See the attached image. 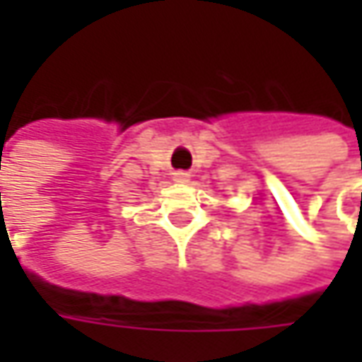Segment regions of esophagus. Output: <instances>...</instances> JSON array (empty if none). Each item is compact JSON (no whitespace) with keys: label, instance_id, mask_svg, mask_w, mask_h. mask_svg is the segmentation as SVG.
<instances>
[{"label":"esophagus","instance_id":"obj_1","mask_svg":"<svg viewBox=\"0 0 362 362\" xmlns=\"http://www.w3.org/2000/svg\"><path fill=\"white\" fill-rule=\"evenodd\" d=\"M173 179H175V181H177V183H187L189 175L185 173V171H175Z\"/></svg>","mask_w":362,"mask_h":362}]
</instances>
